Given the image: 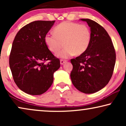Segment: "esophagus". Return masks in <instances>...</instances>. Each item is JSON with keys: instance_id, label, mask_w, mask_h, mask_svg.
<instances>
[{"instance_id": "34e87169", "label": "esophagus", "mask_w": 126, "mask_h": 126, "mask_svg": "<svg viewBox=\"0 0 126 126\" xmlns=\"http://www.w3.org/2000/svg\"><path fill=\"white\" fill-rule=\"evenodd\" d=\"M66 60H60V63H61V65H63V63H66Z\"/></svg>"}]
</instances>
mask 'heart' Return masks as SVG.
Instances as JSON below:
<instances>
[{
    "instance_id": "b5f03b06",
    "label": "heart",
    "mask_w": 126,
    "mask_h": 126,
    "mask_svg": "<svg viewBox=\"0 0 126 126\" xmlns=\"http://www.w3.org/2000/svg\"><path fill=\"white\" fill-rule=\"evenodd\" d=\"M54 34L45 36V42L51 52L56 53L65 46V48L57 54L58 57L66 59L73 54L79 56L85 52L91 41V32L85 25L72 22H63L54 27Z\"/></svg>"
}]
</instances>
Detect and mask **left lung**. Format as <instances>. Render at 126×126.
<instances>
[{"instance_id": "8db88e82", "label": "left lung", "mask_w": 126, "mask_h": 126, "mask_svg": "<svg viewBox=\"0 0 126 126\" xmlns=\"http://www.w3.org/2000/svg\"><path fill=\"white\" fill-rule=\"evenodd\" d=\"M90 27L91 41L83 54L70 60L73 69L70 78L73 85L84 94L101 90L110 81L116 61V54L108 32L97 22L81 19Z\"/></svg>"}]
</instances>
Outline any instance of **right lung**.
Here are the masks:
<instances>
[{
  "label": "right lung",
  "mask_w": 126,
  "mask_h": 126,
  "mask_svg": "<svg viewBox=\"0 0 126 126\" xmlns=\"http://www.w3.org/2000/svg\"><path fill=\"white\" fill-rule=\"evenodd\" d=\"M55 22L37 20L18 32L13 41L9 63L14 80L20 90L32 95L44 94L53 82V75L60 67L45 42V36ZM50 61L46 64L45 61Z\"/></svg>",
  "instance_id": "obj_1"
}]
</instances>
